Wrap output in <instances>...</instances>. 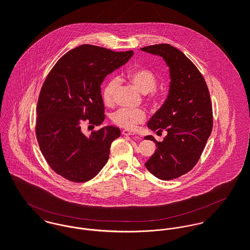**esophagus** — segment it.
<instances>
[{
	"label": "esophagus",
	"mask_w": 250,
	"mask_h": 250,
	"mask_svg": "<svg viewBox=\"0 0 250 250\" xmlns=\"http://www.w3.org/2000/svg\"><path fill=\"white\" fill-rule=\"evenodd\" d=\"M122 134L124 136H131V135H136V133L134 131H131V130H128V129H125L122 131Z\"/></svg>",
	"instance_id": "obj_1"
}]
</instances>
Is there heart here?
<instances>
[{
  "label": "heart",
  "mask_w": 250,
  "mask_h": 250,
  "mask_svg": "<svg viewBox=\"0 0 250 250\" xmlns=\"http://www.w3.org/2000/svg\"><path fill=\"white\" fill-rule=\"evenodd\" d=\"M131 83L143 94L154 91L157 87V78L153 72L145 68H137L128 75ZM119 84V79L113 77L109 79L103 88L102 98L104 103L109 106L112 104L113 94ZM145 112L143 109H129L120 108L111 115L112 122L122 128L133 129L137 124H140L145 120Z\"/></svg>",
  "instance_id": "heart-1"
}]
</instances>
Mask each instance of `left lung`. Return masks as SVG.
Returning <instances> with one entry per match:
<instances>
[{"mask_svg":"<svg viewBox=\"0 0 250 250\" xmlns=\"http://www.w3.org/2000/svg\"><path fill=\"white\" fill-rule=\"evenodd\" d=\"M141 50L163 58L170 78L167 100L147 123L150 130H166L167 135L163 142L144 138L157 147L144 166L161 180L178 178L196 165L212 133L210 93L201 73L175 47L157 44Z\"/></svg>","mask_w":250,"mask_h":250,"instance_id":"obj_1","label":"left lung"}]
</instances>
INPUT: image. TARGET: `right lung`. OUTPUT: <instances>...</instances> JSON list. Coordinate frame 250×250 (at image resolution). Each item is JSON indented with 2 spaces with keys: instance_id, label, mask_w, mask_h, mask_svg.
Listing matches in <instances>:
<instances>
[{
  "instance_id": "right-lung-1",
  "label": "right lung",
  "mask_w": 250,
  "mask_h": 250,
  "mask_svg": "<svg viewBox=\"0 0 250 250\" xmlns=\"http://www.w3.org/2000/svg\"><path fill=\"white\" fill-rule=\"evenodd\" d=\"M133 55L83 44L60 59L46 78L36 107V138L49 166L63 178L88 181L107 164L119 128L105 126L86 137L81 126L85 119L103 123L101 85Z\"/></svg>"
}]
</instances>
